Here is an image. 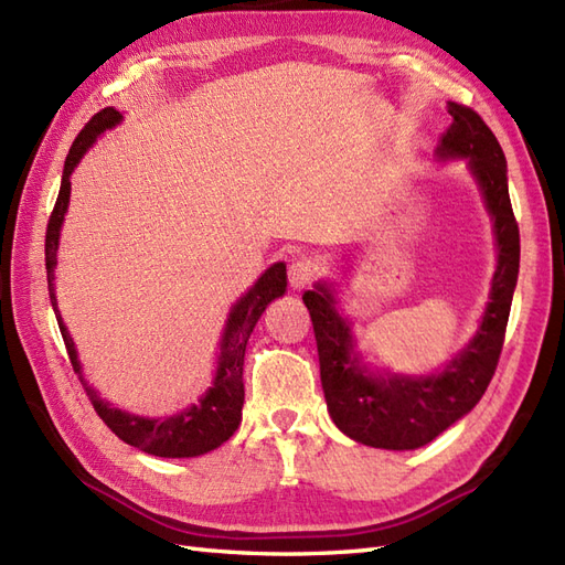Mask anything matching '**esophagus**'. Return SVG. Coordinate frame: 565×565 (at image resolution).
Here are the masks:
<instances>
[{
    "label": "esophagus",
    "instance_id": "esophagus-1",
    "mask_svg": "<svg viewBox=\"0 0 565 565\" xmlns=\"http://www.w3.org/2000/svg\"><path fill=\"white\" fill-rule=\"evenodd\" d=\"M315 281V265L310 259H294L288 265V284H291L294 291H302Z\"/></svg>",
    "mask_w": 565,
    "mask_h": 565
}]
</instances>
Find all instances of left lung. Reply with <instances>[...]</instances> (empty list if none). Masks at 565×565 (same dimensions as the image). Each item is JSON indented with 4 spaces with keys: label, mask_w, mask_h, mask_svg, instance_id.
Wrapping results in <instances>:
<instances>
[{
    "label": "left lung",
    "mask_w": 565,
    "mask_h": 565,
    "mask_svg": "<svg viewBox=\"0 0 565 565\" xmlns=\"http://www.w3.org/2000/svg\"><path fill=\"white\" fill-rule=\"evenodd\" d=\"M448 114L454 124L441 136L437 157L468 159L472 177L482 188L499 245L491 298L475 339L439 374L374 377L353 353L351 329L334 310L331 288L317 284L315 291L302 294L320 353V377L331 420L351 439L388 451L429 444L477 406L499 365L518 281L520 231L509 198L501 145L475 109L448 103Z\"/></svg>",
    "instance_id": "8db88e82"
}]
</instances>
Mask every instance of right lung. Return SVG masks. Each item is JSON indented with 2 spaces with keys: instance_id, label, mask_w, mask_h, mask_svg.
<instances>
[{
  "instance_id": "1",
  "label": "right lung",
  "mask_w": 565,
  "mask_h": 565,
  "mask_svg": "<svg viewBox=\"0 0 565 565\" xmlns=\"http://www.w3.org/2000/svg\"><path fill=\"white\" fill-rule=\"evenodd\" d=\"M119 121H121V114L114 107H105L103 111H97L88 124H85L74 145H71L68 157L64 162L62 188H60V195H56L54 210L47 222V234H45V267H47L50 300L56 315V322H60V331L66 343L71 365H74V372L78 374L81 382H83V374H81V363L76 355V345L68 337V329L62 322L60 310H56V296H54L56 248H60V231L68 207L71 171L76 169L81 157L88 152L95 138L99 134H105L107 128L117 126ZM284 291H286V265L277 263L255 281V286L236 302L234 308H231L228 322L222 337V355H220V365H216L214 382L205 392V396L200 398V403H193L191 408H185L183 413L171 415V417H157V420L154 417L128 415L119 408H111L109 403H105L97 396L95 388H90L83 382V388L85 394H88L93 408L121 441L140 448L145 454H152L159 458H193V456L214 451V448L222 446L241 425V408H243V396H245L243 392L245 343H248L259 315L265 312V308L274 298L284 296Z\"/></svg>"
}]
</instances>
